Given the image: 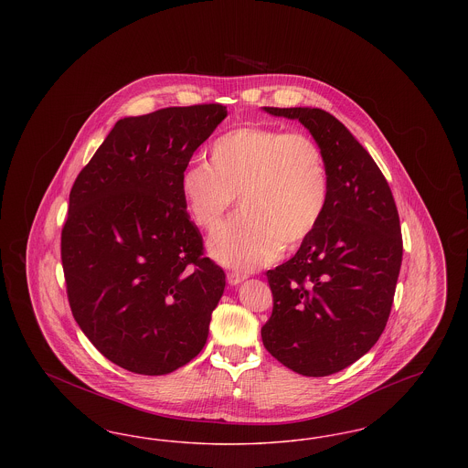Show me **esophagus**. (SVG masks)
Here are the masks:
<instances>
[{
    "label": "esophagus",
    "instance_id": "1",
    "mask_svg": "<svg viewBox=\"0 0 468 468\" xmlns=\"http://www.w3.org/2000/svg\"><path fill=\"white\" fill-rule=\"evenodd\" d=\"M226 281H228L229 286H239L240 282H244L245 275L244 273H239V271H228Z\"/></svg>",
    "mask_w": 468,
    "mask_h": 468
}]
</instances>
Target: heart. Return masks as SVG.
<instances>
[{"instance_id": "1", "label": "heart", "mask_w": 468, "mask_h": 468, "mask_svg": "<svg viewBox=\"0 0 468 468\" xmlns=\"http://www.w3.org/2000/svg\"><path fill=\"white\" fill-rule=\"evenodd\" d=\"M180 193L205 229L218 228L239 197L240 214L212 235L208 252L224 267L249 271L311 237L326 210L330 180L309 134L244 126L212 142L208 163L184 170Z\"/></svg>"}]
</instances>
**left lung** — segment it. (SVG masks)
<instances>
[{
  "label": "left lung",
  "instance_id": "8db88e82",
  "mask_svg": "<svg viewBox=\"0 0 468 468\" xmlns=\"http://www.w3.org/2000/svg\"><path fill=\"white\" fill-rule=\"evenodd\" d=\"M263 111L309 130L324 156L330 195L311 237L267 271L273 311L261 338L292 372L324 378L365 356L386 328L403 252L399 210L376 161L332 113Z\"/></svg>",
  "mask_w": 468,
  "mask_h": 468
}]
</instances>
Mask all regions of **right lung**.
<instances>
[{
  "mask_svg": "<svg viewBox=\"0 0 468 468\" xmlns=\"http://www.w3.org/2000/svg\"><path fill=\"white\" fill-rule=\"evenodd\" d=\"M228 111L170 107L115 122L79 174L61 233L71 314L112 363L165 376L203 349L226 275L203 258L180 177Z\"/></svg>",
  "mask_w": 468,
  "mask_h": 468,
  "instance_id": "1",
  "label": "right lung"
}]
</instances>
